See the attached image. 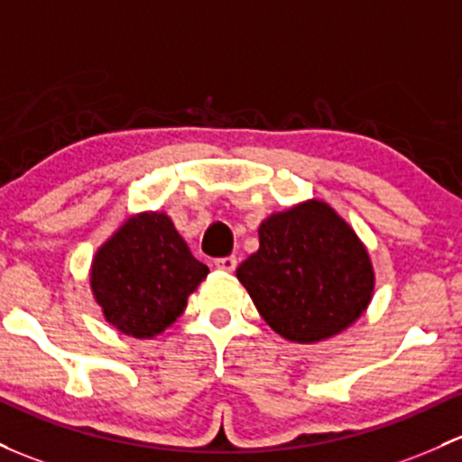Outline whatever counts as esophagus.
Masks as SVG:
<instances>
[{"label": "esophagus", "mask_w": 462, "mask_h": 462, "mask_svg": "<svg viewBox=\"0 0 462 462\" xmlns=\"http://www.w3.org/2000/svg\"><path fill=\"white\" fill-rule=\"evenodd\" d=\"M215 265L223 272H232L236 268V256H218V259L215 261Z\"/></svg>", "instance_id": "esophagus-1"}]
</instances>
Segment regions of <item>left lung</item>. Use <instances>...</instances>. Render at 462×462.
<instances>
[{"instance_id": "1", "label": "left lung", "mask_w": 462, "mask_h": 462, "mask_svg": "<svg viewBox=\"0 0 462 462\" xmlns=\"http://www.w3.org/2000/svg\"><path fill=\"white\" fill-rule=\"evenodd\" d=\"M236 279L265 323L296 343L343 332L365 312L374 290L367 250L314 199L261 223L259 250L236 268Z\"/></svg>"}]
</instances>
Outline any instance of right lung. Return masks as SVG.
<instances>
[{
    "mask_svg": "<svg viewBox=\"0 0 462 462\" xmlns=\"http://www.w3.org/2000/svg\"><path fill=\"white\" fill-rule=\"evenodd\" d=\"M208 272L166 215L145 212L128 218L99 247L90 283L108 323L134 338H150L181 317Z\"/></svg>",
    "mask_w": 462,
    "mask_h": 462,
    "instance_id": "1",
    "label": "right lung"
}]
</instances>
